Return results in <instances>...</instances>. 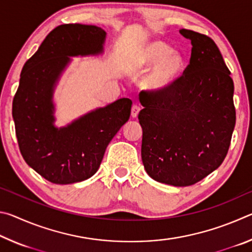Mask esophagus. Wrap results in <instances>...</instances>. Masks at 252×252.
<instances>
[{
	"instance_id": "esophagus-1",
	"label": "esophagus",
	"mask_w": 252,
	"mask_h": 252,
	"mask_svg": "<svg viewBox=\"0 0 252 252\" xmlns=\"http://www.w3.org/2000/svg\"><path fill=\"white\" fill-rule=\"evenodd\" d=\"M139 112H140V106H139V105L134 104L133 106H132V109H131V117H132V118H133V119L138 118Z\"/></svg>"
}]
</instances>
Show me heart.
I'll use <instances>...</instances> for the list:
<instances>
[{"mask_svg":"<svg viewBox=\"0 0 252 252\" xmlns=\"http://www.w3.org/2000/svg\"><path fill=\"white\" fill-rule=\"evenodd\" d=\"M186 60L178 50L159 40L148 41L135 51L132 69L144 76L141 87L151 94H161L171 90L183 73Z\"/></svg>","mask_w":252,"mask_h":252,"instance_id":"1","label":"heart"}]
</instances>
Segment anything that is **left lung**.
Returning <instances> with one entry per match:
<instances>
[{"instance_id": "8db88e82", "label": "left lung", "mask_w": 252, "mask_h": 252, "mask_svg": "<svg viewBox=\"0 0 252 252\" xmlns=\"http://www.w3.org/2000/svg\"><path fill=\"white\" fill-rule=\"evenodd\" d=\"M192 44L190 63L171 90L142 91L139 113L141 157L153 180L187 187L222 163L236 125L233 81L218 46L204 34L182 29Z\"/></svg>"}]
</instances>
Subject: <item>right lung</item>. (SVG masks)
<instances>
[{"instance_id": "right-lung-1", "label": "right lung", "mask_w": 252, "mask_h": 252, "mask_svg": "<svg viewBox=\"0 0 252 252\" xmlns=\"http://www.w3.org/2000/svg\"><path fill=\"white\" fill-rule=\"evenodd\" d=\"M105 36L95 25H59L21 72L12 106L20 151L30 167L52 183L70 185L91 178L108 144L130 118L132 101L122 97L65 126L54 125V90L71 58L102 54Z\"/></svg>"}]
</instances>
